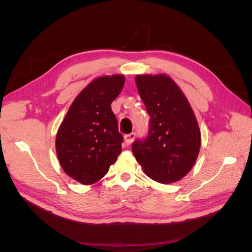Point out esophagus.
<instances>
[{"mask_svg": "<svg viewBox=\"0 0 252 252\" xmlns=\"http://www.w3.org/2000/svg\"><path fill=\"white\" fill-rule=\"evenodd\" d=\"M134 138H135V133H133V132L130 134H126L124 136V141H125L126 146H129V145H130L132 143V141L134 140Z\"/></svg>", "mask_w": 252, "mask_h": 252, "instance_id": "34e87169", "label": "esophagus"}]
</instances>
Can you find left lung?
Here are the masks:
<instances>
[{"label":"left lung","mask_w":252,"mask_h":252,"mask_svg":"<svg viewBox=\"0 0 252 252\" xmlns=\"http://www.w3.org/2000/svg\"><path fill=\"white\" fill-rule=\"evenodd\" d=\"M135 84L150 116L149 133L132 152L148 177L161 184L191 170L201 148V130L187 97L169 75L138 74Z\"/></svg>","instance_id":"left-lung-1"}]
</instances>
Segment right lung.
Masks as SVG:
<instances>
[{
    "label": "right lung",
    "mask_w": 252,
    "mask_h": 252,
    "mask_svg": "<svg viewBox=\"0 0 252 252\" xmlns=\"http://www.w3.org/2000/svg\"><path fill=\"white\" fill-rule=\"evenodd\" d=\"M123 74L91 81L70 105L56 138L64 172L83 185L104 178L122 151L123 136L110 105L123 89Z\"/></svg>",
    "instance_id": "add662e5"
}]
</instances>
